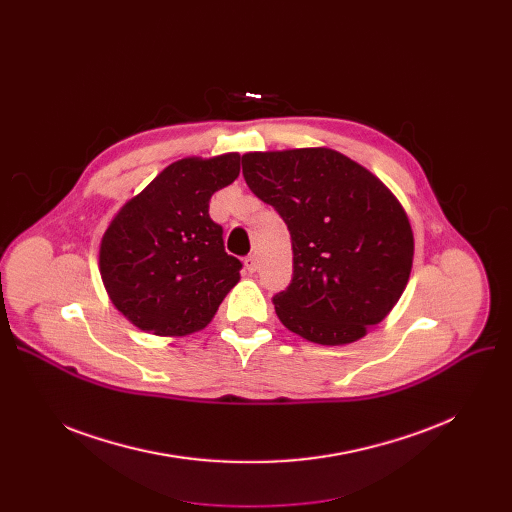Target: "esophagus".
<instances>
[{
	"label": "esophagus",
	"instance_id": "esophagus-1",
	"mask_svg": "<svg viewBox=\"0 0 512 512\" xmlns=\"http://www.w3.org/2000/svg\"><path fill=\"white\" fill-rule=\"evenodd\" d=\"M245 267H247L249 274H255V272H257V257H255V255L245 257Z\"/></svg>",
	"mask_w": 512,
	"mask_h": 512
}]
</instances>
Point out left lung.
<instances>
[{"label": "left lung", "mask_w": 512, "mask_h": 512, "mask_svg": "<svg viewBox=\"0 0 512 512\" xmlns=\"http://www.w3.org/2000/svg\"><path fill=\"white\" fill-rule=\"evenodd\" d=\"M242 176L292 238V282L274 297L282 324L328 346L380 324L407 288L415 253L390 188L328 147L245 153Z\"/></svg>", "instance_id": "8db88e82"}]
</instances>
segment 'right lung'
Returning a JSON list of instances; mask_svg holds the SVG:
<instances>
[{
	"instance_id": "right-lung-1",
	"label": "right lung",
	"mask_w": 512,
	"mask_h": 512,
	"mask_svg": "<svg viewBox=\"0 0 512 512\" xmlns=\"http://www.w3.org/2000/svg\"><path fill=\"white\" fill-rule=\"evenodd\" d=\"M238 172V153L178 159L114 215L99 274L132 326L172 338L199 332L240 280L242 263L224 251V230L209 218L211 195Z\"/></svg>"
}]
</instances>
